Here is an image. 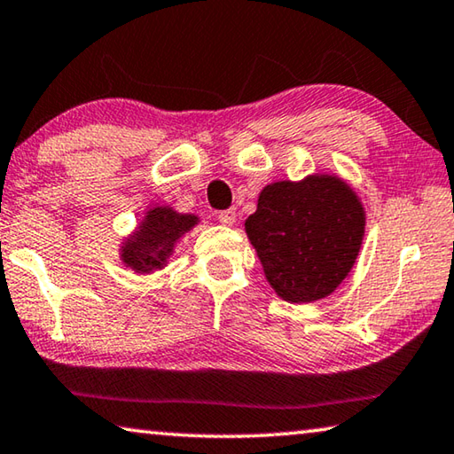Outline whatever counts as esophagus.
<instances>
[{
  "label": "esophagus",
  "instance_id": "1",
  "mask_svg": "<svg viewBox=\"0 0 454 454\" xmlns=\"http://www.w3.org/2000/svg\"><path fill=\"white\" fill-rule=\"evenodd\" d=\"M218 220H220V224H224V226H232L234 222H236V210H234V207H230V210H222V212H218Z\"/></svg>",
  "mask_w": 454,
  "mask_h": 454
}]
</instances>
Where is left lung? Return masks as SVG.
Returning a JSON list of instances; mask_svg holds the SVG:
<instances>
[{
  "instance_id": "left-lung-1",
  "label": "left lung",
  "mask_w": 454,
  "mask_h": 454,
  "mask_svg": "<svg viewBox=\"0 0 454 454\" xmlns=\"http://www.w3.org/2000/svg\"><path fill=\"white\" fill-rule=\"evenodd\" d=\"M244 228L278 297L313 303L348 277L362 247L365 214L343 179L309 176L266 185Z\"/></svg>"
}]
</instances>
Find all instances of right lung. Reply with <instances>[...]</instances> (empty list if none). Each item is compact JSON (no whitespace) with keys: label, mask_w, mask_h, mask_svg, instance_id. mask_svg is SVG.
Returning <instances> with one entry per match:
<instances>
[{"label":"right lung","mask_w":454,"mask_h":454,"mask_svg":"<svg viewBox=\"0 0 454 454\" xmlns=\"http://www.w3.org/2000/svg\"><path fill=\"white\" fill-rule=\"evenodd\" d=\"M196 224L198 215L177 214L168 206L151 207L139 230L123 242V262L141 275L161 269L174 253L176 242Z\"/></svg>","instance_id":"obj_1"}]
</instances>
